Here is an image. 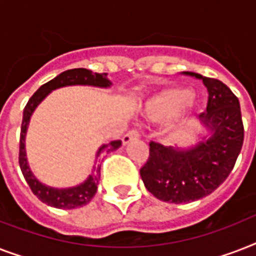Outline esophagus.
Masks as SVG:
<instances>
[{
	"mask_svg": "<svg viewBox=\"0 0 256 256\" xmlns=\"http://www.w3.org/2000/svg\"><path fill=\"white\" fill-rule=\"evenodd\" d=\"M138 136H140V132H138V130L132 128V130H130V132H128L126 134H124V138H122V142H124V144H128V142H132V140H136Z\"/></svg>",
	"mask_w": 256,
	"mask_h": 256,
	"instance_id": "1",
	"label": "esophagus"
}]
</instances>
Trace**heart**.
I'll return each mask as SVG.
<instances>
[{"label": "heart", "mask_w": 256, "mask_h": 256, "mask_svg": "<svg viewBox=\"0 0 256 256\" xmlns=\"http://www.w3.org/2000/svg\"><path fill=\"white\" fill-rule=\"evenodd\" d=\"M192 92L188 88L183 86H172L158 96H154L148 104V112L156 116H170L178 108L187 104L192 100Z\"/></svg>", "instance_id": "b5f03b06"}]
</instances>
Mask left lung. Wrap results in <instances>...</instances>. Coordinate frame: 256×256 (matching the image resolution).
I'll use <instances>...</instances> for the list:
<instances>
[{"instance_id": "1", "label": "left lung", "mask_w": 256, "mask_h": 256, "mask_svg": "<svg viewBox=\"0 0 256 256\" xmlns=\"http://www.w3.org/2000/svg\"><path fill=\"white\" fill-rule=\"evenodd\" d=\"M202 80L208 92L206 112L199 120L211 132L208 140L187 150L150 142V156L140 168L144 187L168 203H187L211 194L234 168L242 150L244 128L239 100L222 81Z\"/></svg>"}]
</instances>
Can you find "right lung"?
Returning a JSON list of instances; mask_svg holds the SVG:
<instances>
[{"label": "right lung", "mask_w": 256, "mask_h": 256, "mask_svg": "<svg viewBox=\"0 0 256 256\" xmlns=\"http://www.w3.org/2000/svg\"><path fill=\"white\" fill-rule=\"evenodd\" d=\"M106 73H92V70L88 69H72L66 70L52 81L46 82L45 85H42L30 96L28 100L25 108H24V116H22V124H21V136H20V154H18V160H20V168H21L24 178L26 183L29 184L30 190L33 191V194L37 196L41 202L46 203L52 207L57 208H77L88 204L92 198L96 195V188H98V182L100 178V164H96V160L102 152H114L120 148L122 142L120 140H112L110 144H104L100 148L96 156V166L92 168V175H88V178L85 182L78 184V186L70 187V188H54L42 184L30 170L28 160H26L25 152V136L29 124L30 116L33 114L38 104L45 100V96L49 94L52 90H56L58 88L64 86H73V85H88V86H96V88H108L112 85V82L106 78Z\"/></svg>", "instance_id": "obj_1"}]
</instances>
